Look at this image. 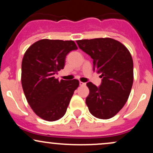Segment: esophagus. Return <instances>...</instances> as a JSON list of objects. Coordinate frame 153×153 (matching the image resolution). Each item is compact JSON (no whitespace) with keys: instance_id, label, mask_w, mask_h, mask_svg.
Segmentation results:
<instances>
[{"instance_id":"1","label":"esophagus","mask_w":153,"mask_h":153,"mask_svg":"<svg viewBox=\"0 0 153 153\" xmlns=\"http://www.w3.org/2000/svg\"><path fill=\"white\" fill-rule=\"evenodd\" d=\"M80 86H84V85H85V82L80 81Z\"/></svg>"}]
</instances>
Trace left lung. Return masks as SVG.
Here are the masks:
<instances>
[{
	"mask_svg": "<svg viewBox=\"0 0 153 153\" xmlns=\"http://www.w3.org/2000/svg\"><path fill=\"white\" fill-rule=\"evenodd\" d=\"M79 48L93 59L94 71L101 74L99 87L87 82L89 94L85 99L95 117L108 119L123 108L130 94L133 80V60L128 49L111 38L76 41Z\"/></svg>",
	"mask_w": 153,
	"mask_h": 153,
	"instance_id": "left-lung-1",
	"label": "left lung"
}]
</instances>
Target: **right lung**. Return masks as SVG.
Returning a JSON list of instances; mask_svg holds the SVG:
<instances>
[{"label": "right lung", "instance_id": "1", "mask_svg": "<svg viewBox=\"0 0 153 153\" xmlns=\"http://www.w3.org/2000/svg\"><path fill=\"white\" fill-rule=\"evenodd\" d=\"M72 40L44 39L31 45L24 53L22 63V85L27 102L38 117L48 122L62 118L79 86L72 80L54 78L64 68L66 55L77 50Z\"/></svg>", "mask_w": 153, "mask_h": 153}]
</instances>
